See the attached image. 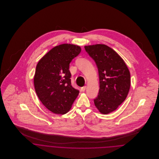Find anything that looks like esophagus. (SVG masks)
I'll return each mask as SVG.
<instances>
[{
  "label": "esophagus",
  "mask_w": 159,
  "mask_h": 159,
  "mask_svg": "<svg viewBox=\"0 0 159 159\" xmlns=\"http://www.w3.org/2000/svg\"><path fill=\"white\" fill-rule=\"evenodd\" d=\"M86 86H84V87L81 88V91H83V92H84V91H86Z\"/></svg>",
  "instance_id": "obj_1"
}]
</instances>
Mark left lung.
Returning <instances> with one entry per match:
<instances>
[{"mask_svg":"<svg viewBox=\"0 0 159 159\" xmlns=\"http://www.w3.org/2000/svg\"><path fill=\"white\" fill-rule=\"evenodd\" d=\"M98 71L100 89L94 100L101 113L115 111L125 100L130 87V74L124 60L111 48L102 44L85 46Z\"/></svg>","mask_w":159,"mask_h":159,"instance_id":"obj_1","label":"left lung"}]
</instances>
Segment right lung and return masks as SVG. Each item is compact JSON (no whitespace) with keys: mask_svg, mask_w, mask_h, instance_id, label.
<instances>
[{"mask_svg":"<svg viewBox=\"0 0 159 159\" xmlns=\"http://www.w3.org/2000/svg\"><path fill=\"white\" fill-rule=\"evenodd\" d=\"M80 46L62 44L51 49L38 62L34 83L37 95L47 109L64 114L80 91L71 84L70 63L81 52Z\"/></svg>","mask_w":159,"mask_h":159,"instance_id":"right-lung-1","label":"right lung"}]
</instances>
